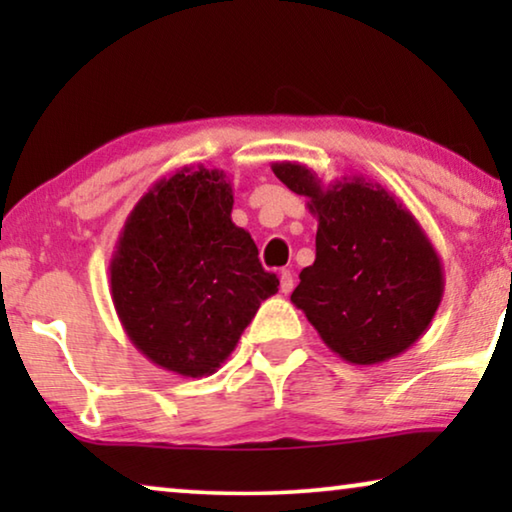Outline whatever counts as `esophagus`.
<instances>
[{
  "instance_id": "obj_1",
  "label": "esophagus",
  "mask_w": 512,
  "mask_h": 512,
  "mask_svg": "<svg viewBox=\"0 0 512 512\" xmlns=\"http://www.w3.org/2000/svg\"><path fill=\"white\" fill-rule=\"evenodd\" d=\"M279 289H282V293L293 291V272L291 270L279 272Z\"/></svg>"
}]
</instances>
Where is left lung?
Here are the masks:
<instances>
[{"instance_id": "8db88e82", "label": "left lung", "mask_w": 512, "mask_h": 512, "mask_svg": "<svg viewBox=\"0 0 512 512\" xmlns=\"http://www.w3.org/2000/svg\"><path fill=\"white\" fill-rule=\"evenodd\" d=\"M317 216V258L300 272L291 303L326 347L354 366H375L422 338L443 300L438 251L396 195L363 177L324 186L300 163H272Z\"/></svg>"}]
</instances>
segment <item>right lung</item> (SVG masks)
I'll use <instances>...</instances> for the list:
<instances>
[{"label":"right lung","instance_id":"right-lung-1","mask_svg":"<svg viewBox=\"0 0 512 512\" xmlns=\"http://www.w3.org/2000/svg\"><path fill=\"white\" fill-rule=\"evenodd\" d=\"M221 170L184 167L142 195L109 263L111 300L132 345L184 377L216 373L279 279L233 219Z\"/></svg>","mask_w":512,"mask_h":512}]
</instances>
